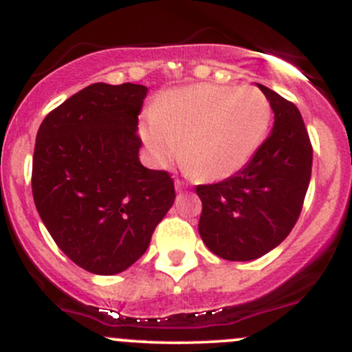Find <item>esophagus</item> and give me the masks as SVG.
<instances>
[{"label":"esophagus","mask_w":352,"mask_h":352,"mask_svg":"<svg viewBox=\"0 0 352 352\" xmlns=\"http://www.w3.org/2000/svg\"><path fill=\"white\" fill-rule=\"evenodd\" d=\"M186 189H187L186 184L180 182V180H177V182H175V190H177V192H184V190H186Z\"/></svg>","instance_id":"1"}]
</instances>
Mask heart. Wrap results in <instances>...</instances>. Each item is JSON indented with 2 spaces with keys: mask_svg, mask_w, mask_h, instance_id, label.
I'll use <instances>...</instances> for the list:
<instances>
[{
  "mask_svg": "<svg viewBox=\"0 0 352 352\" xmlns=\"http://www.w3.org/2000/svg\"><path fill=\"white\" fill-rule=\"evenodd\" d=\"M270 122V101L256 87L194 84L165 94L148 115L142 139L160 165L180 151L196 179L217 182L251 162Z\"/></svg>",
  "mask_w": 352,
  "mask_h": 352,
  "instance_id": "heart-1",
  "label": "heart"
}]
</instances>
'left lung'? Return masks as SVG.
Returning <instances> with one entry per match:
<instances>
[{"label": "left lung", "mask_w": 352, "mask_h": 352, "mask_svg": "<svg viewBox=\"0 0 352 352\" xmlns=\"http://www.w3.org/2000/svg\"><path fill=\"white\" fill-rule=\"evenodd\" d=\"M275 113L274 129L251 162L218 184L197 186L199 235L228 261H251L277 248L301 214L313 148L294 103L258 84Z\"/></svg>", "instance_id": "left-lung-1"}]
</instances>
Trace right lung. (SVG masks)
Masks as SVG:
<instances>
[{
    "label": "right lung",
    "mask_w": 352,
    "mask_h": 352,
    "mask_svg": "<svg viewBox=\"0 0 352 352\" xmlns=\"http://www.w3.org/2000/svg\"><path fill=\"white\" fill-rule=\"evenodd\" d=\"M146 94V85L96 82L47 113L37 131V213L58 248L91 274L134 265L175 201L172 177L139 162Z\"/></svg>",
    "instance_id": "obj_1"
}]
</instances>
